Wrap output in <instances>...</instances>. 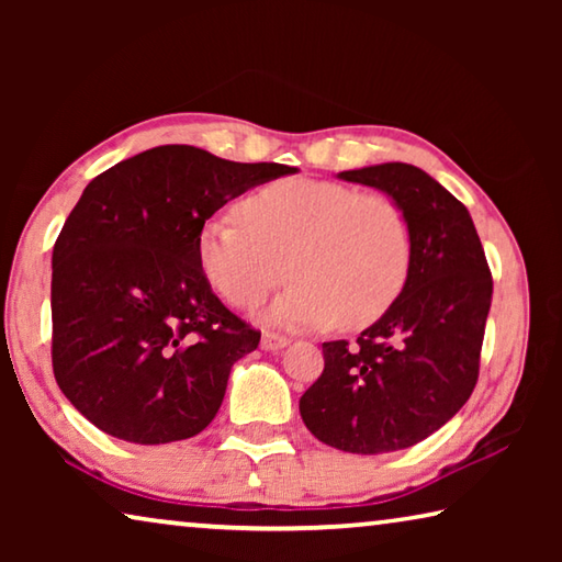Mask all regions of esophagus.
I'll return each mask as SVG.
<instances>
[{
	"label": "esophagus",
	"instance_id": "34e87169",
	"mask_svg": "<svg viewBox=\"0 0 562 562\" xmlns=\"http://www.w3.org/2000/svg\"><path fill=\"white\" fill-rule=\"evenodd\" d=\"M288 341H290L288 337L274 335V331H265L260 347H262L265 351H278V349H282V347H288Z\"/></svg>",
	"mask_w": 562,
	"mask_h": 562
}]
</instances>
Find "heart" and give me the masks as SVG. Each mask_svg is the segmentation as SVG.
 <instances>
[{
    "instance_id": "b5f03b06",
    "label": "heart",
    "mask_w": 562,
    "mask_h": 562,
    "mask_svg": "<svg viewBox=\"0 0 562 562\" xmlns=\"http://www.w3.org/2000/svg\"><path fill=\"white\" fill-rule=\"evenodd\" d=\"M412 247V225L394 198L284 178L247 195L240 215L211 217L198 260L207 282L240 310L258 307L290 265L297 282L270 307L272 325L359 329L402 294Z\"/></svg>"
}]
</instances>
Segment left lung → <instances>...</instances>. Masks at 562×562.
I'll return each mask as SVG.
<instances>
[{
	"label": "left lung",
	"instance_id": "obj_1",
	"mask_svg": "<svg viewBox=\"0 0 562 562\" xmlns=\"http://www.w3.org/2000/svg\"><path fill=\"white\" fill-rule=\"evenodd\" d=\"M339 178L404 207L412 270L396 302L357 341L322 345L325 372L302 394L300 414L322 443L389 453L439 431L469 402L493 280L465 205L422 168L382 164Z\"/></svg>",
	"mask_w": 562,
	"mask_h": 562
}]
</instances>
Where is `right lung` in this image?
<instances>
[{
  "mask_svg": "<svg viewBox=\"0 0 562 562\" xmlns=\"http://www.w3.org/2000/svg\"><path fill=\"white\" fill-rule=\"evenodd\" d=\"M294 170L158 146L91 180L52 255V364L76 412L146 446L213 422L260 331L215 297L198 237L227 201Z\"/></svg>",
  "mask_w": 562,
  "mask_h": 562,
  "instance_id": "right-lung-1",
  "label": "right lung"
}]
</instances>
